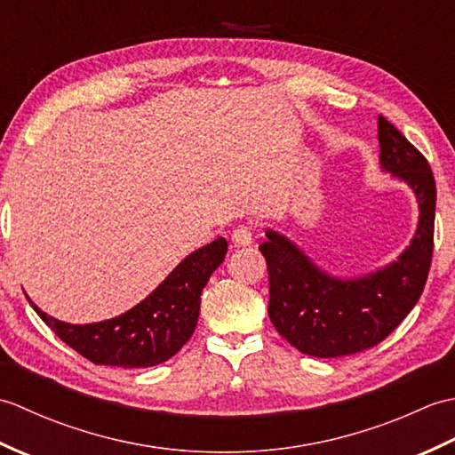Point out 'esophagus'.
<instances>
[{
	"mask_svg": "<svg viewBox=\"0 0 455 455\" xmlns=\"http://www.w3.org/2000/svg\"><path fill=\"white\" fill-rule=\"evenodd\" d=\"M252 227L250 225H238L233 230V243L235 246H248L252 244Z\"/></svg>",
	"mask_w": 455,
	"mask_h": 455,
	"instance_id": "esophagus-1",
	"label": "esophagus"
}]
</instances>
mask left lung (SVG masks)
Listing matches in <instances>:
<instances>
[{"label": "left lung", "mask_w": 455, "mask_h": 455, "mask_svg": "<svg viewBox=\"0 0 455 455\" xmlns=\"http://www.w3.org/2000/svg\"><path fill=\"white\" fill-rule=\"evenodd\" d=\"M377 129L383 170L407 181L420 205L417 235L397 262L354 282H340L272 230L259 244L267 264L269 321L307 355H350L383 342L412 311L427 285L434 252L436 181L422 152L381 115Z\"/></svg>", "instance_id": "8db88e82"}]
</instances>
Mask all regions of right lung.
<instances>
[{"label": "right lung", "instance_id": "obj_1", "mask_svg": "<svg viewBox=\"0 0 455 455\" xmlns=\"http://www.w3.org/2000/svg\"><path fill=\"white\" fill-rule=\"evenodd\" d=\"M228 244L212 240L189 254L142 303L111 321L68 324L43 313L36 315L72 350L98 365L150 367L170 360L197 326L201 291L222 264Z\"/></svg>", "mask_w": 455, "mask_h": 455}]
</instances>
